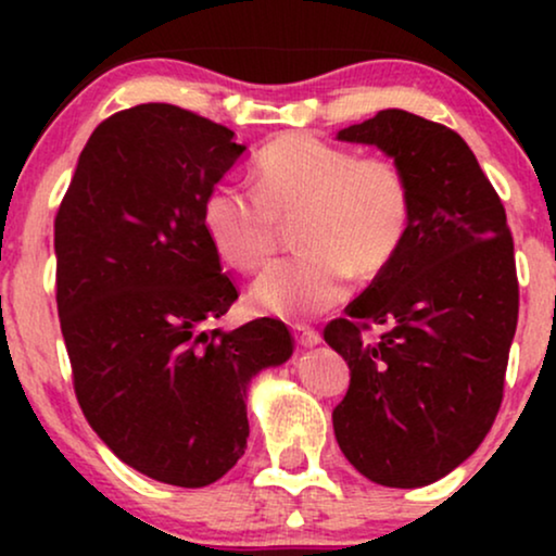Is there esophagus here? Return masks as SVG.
Listing matches in <instances>:
<instances>
[{"label":"esophagus","instance_id":"1","mask_svg":"<svg viewBox=\"0 0 556 556\" xmlns=\"http://www.w3.org/2000/svg\"><path fill=\"white\" fill-rule=\"evenodd\" d=\"M293 337H295V341H299L301 346H318L321 344V333L318 331H314V329H308V326H293Z\"/></svg>","mask_w":556,"mask_h":556}]
</instances>
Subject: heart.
Returning a JSON list of instances; mask_svg holds the SVG:
<instances>
[{"label": "heart", "mask_w": 556, "mask_h": 556, "mask_svg": "<svg viewBox=\"0 0 556 556\" xmlns=\"http://www.w3.org/2000/svg\"><path fill=\"white\" fill-rule=\"evenodd\" d=\"M299 219L301 255L270 265L250 288L263 314L311 318L349 293V278L390 268L413 223V189L392 159H362L306 134H283L257 151L255 189L219 181L202 200L212 248L238 270L270 261L280 219Z\"/></svg>", "instance_id": "heart-1"}]
</instances>
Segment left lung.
Returning <instances> with one entry per match:
<instances>
[{
	"label": "left lung",
	"mask_w": 556,
	"mask_h": 556,
	"mask_svg": "<svg viewBox=\"0 0 556 556\" xmlns=\"http://www.w3.org/2000/svg\"><path fill=\"white\" fill-rule=\"evenodd\" d=\"M407 174L413 223L390 268L324 339L352 371L333 435L369 481L420 489L458 468L491 430L519 318L514 240L496 189L451 128L387 109L337 134ZM387 325L369 345L361 331Z\"/></svg>",
	"instance_id": "8db88e82"
}]
</instances>
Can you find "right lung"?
<instances>
[{"label":"right lung","mask_w":556,"mask_h":556,"mask_svg":"<svg viewBox=\"0 0 556 556\" xmlns=\"http://www.w3.org/2000/svg\"><path fill=\"white\" fill-rule=\"evenodd\" d=\"M245 154L169 103L105 118L55 217L58 314L80 409L126 466L202 489L248 447V390L291 359L283 321L207 331L238 299L202 200Z\"/></svg>","instance_id":"obj_1"}]
</instances>
